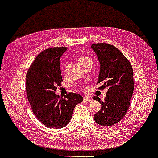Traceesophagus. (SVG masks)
Segmentation results:
<instances>
[{"instance_id": "1", "label": "esophagus", "mask_w": 158, "mask_h": 158, "mask_svg": "<svg viewBox=\"0 0 158 158\" xmlns=\"http://www.w3.org/2000/svg\"><path fill=\"white\" fill-rule=\"evenodd\" d=\"M84 99H85V100H86V101H91L92 99H93V98H92L91 96L87 95V96L84 97Z\"/></svg>"}]
</instances>
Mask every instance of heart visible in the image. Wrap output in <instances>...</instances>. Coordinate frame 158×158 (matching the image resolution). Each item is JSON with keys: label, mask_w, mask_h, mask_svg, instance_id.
I'll list each match as a JSON object with an SVG mask.
<instances>
[{"label": "heart", "mask_w": 158, "mask_h": 158, "mask_svg": "<svg viewBox=\"0 0 158 158\" xmlns=\"http://www.w3.org/2000/svg\"><path fill=\"white\" fill-rule=\"evenodd\" d=\"M89 59L88 57H81V59H79V63L80 62H82V61H84V60H89Z\"/></svg>", "instance_id": "obj_1"}]
</instances>
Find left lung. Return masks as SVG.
<instances>
[{"label":"left lung","instance_id":"1","mask_svg":"<svg viewBox=\"0 0 158 158\" xmlns=\"http://www.w3.org/2000/svg\"><path fill=\"white\" fill-rule=\"evenodd\" d=\"M91 48L98 58L99 89L107 87L104 101L98 97L93 99L102 104L101 110L94 115L99 125L110 127L120 121L129 108L134 82L130 62L117 48L105 43L93 44Z\"/></svg>","mask_w":158,"mask_h":158}]
</instances>
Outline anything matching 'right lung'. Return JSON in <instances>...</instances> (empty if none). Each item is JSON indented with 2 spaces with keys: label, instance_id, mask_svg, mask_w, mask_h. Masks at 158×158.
<instances>
[{
  "label": "right lung",
  "instance_id": "1",
  "mask_svg": "<svg viewBox=\"0 0 158 158\" xmlns=\"http://www.w3.org/2000/svg\"><path fill=\"white\" fill-rule=\"evenodd\" d=\"M67 47L44 50L36 57L26 75L27 95L31 110L46 127L60 128L70 122L73 110L83 100L82 95L70 93L60 98L56 94L63 81L60 59Z\"/></svg>",
  "mask_w": 158,
  "mask_h": 158
}]
</instances>
